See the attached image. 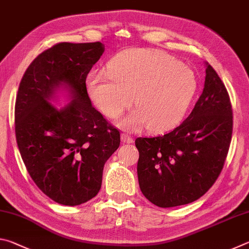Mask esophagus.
Masks as SVG:
<instances>
[{
  "instance_id": "esophagus-1",
  "label": "esophagus",
  "mask_w": 249,
  "mask_h": 249,
  "mask_svg": "<svg viewBox=\"0 0 249 249\" xmlns=\"http://www.w3.org/2000/svg\"><path fill=\"white\" fill-rule=\"evenodd\" d=\"M121 138H122V141H123L124 142H126V144H130V142H133V138L130 137L129 135L125 134V133H122Z\"/></svg>"
}]
</instances>
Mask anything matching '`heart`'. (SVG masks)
<instances>
[{"instance_id":"1","label":"heart","mask_w":249,"mask_h":249,"mask_svg":"<svg viewBox=\"0 0 249 249\" xmlns=\"http://www.w3.org/2000/svg\"><path fill=\"white\" fill-rule=\"evenodd\" d=\"M93 104L111 119L121 116L133 101L136 108L119 124L154 132L172 128L183 119L195 98L197 79L190 67L161 50L141 49L117 54L107 72H91L86 81Z\"/></svg>"}]
</instances>
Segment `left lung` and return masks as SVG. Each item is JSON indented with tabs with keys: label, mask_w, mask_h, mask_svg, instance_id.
I'll return each instance as SVG.
<instances>
[{
	"label": "left lung",
	"mask_w": 249,
	"mask_h": 249,
	"mask_svg": "<svg viewBox=\"0 0 249 249\" xmlns=\"http://www.w3.org/2000/svg\"><path fill=\"white\" fill-rule=\"evenodd\" d=\"M231 114L224 83L205 62L204 88L190 115L169 133L135 141L138 182L146 199L159 208H172L203 196L224 166Z\"/></svg>",
	"instance_id": "8db88e82"
}]
</instances>
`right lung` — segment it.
<instances>
[{
  "instance_id": "obj_1",
  "label": "right lung",
  "mask_w": 249,
  "mask_h": 249,
  "mask_svg": "<svg viewBox=\"0 0 249 249\" xmlns=\"http://www.w3.org/2000/svg\"><path fill=\"white\" fill-rule=\"evenodd\" d=\"M104 53L100 41L60 43L34 59L19 83L15 134L29 176L62 205L98 195L103 168L119 148L120 132L92 107L86 80ZM64 95L71 102L51 104Z\"/></svg>"
}]
</instances>
